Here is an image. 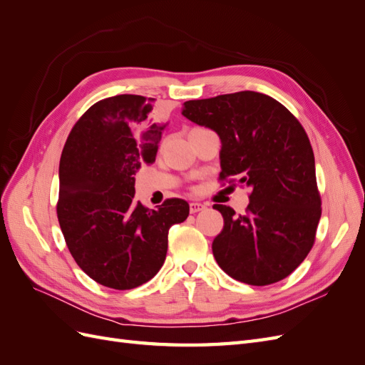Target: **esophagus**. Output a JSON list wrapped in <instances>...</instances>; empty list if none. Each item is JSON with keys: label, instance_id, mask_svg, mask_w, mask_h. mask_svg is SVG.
<instances>
[{"label": "esophagus", "instance_id": "esophagus-1", "mask_svg": "<svg viewBox=\"0 0 365 365\" xmlns=\"http://www.w3.org/2000/svg\"><path fill=\"white\" fill-rule=\"evenodd\" d=\"M205 205L201 204V202H190V213H197L201 212V210H204Z\"/></svg>", "mask_w": 365, "mask_h": 365}]
</instances>
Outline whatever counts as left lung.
<instances>
[{
  "instance_id": "8db88e82",
  "label": "left lung",
  "mask_w": 365,
  "mask_h": 365,
  "mask_svg": "<svg viewBox=\"0 0 365 365\" xmlns=\"http://www.w3.org/2000/svg\"><path fill=\"white\" fill-rule=\"evenodd\" d=\"M181 114L220 138V178L252 189L245 215L215 204L224 228L213 256L230 277L279 282L311 251L322 217L314 150L303 126L275 98L240 91L184 102Z\"/></svg>"
}]
</instances>
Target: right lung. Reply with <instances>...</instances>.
Wrapping results in <instances>:
<instances>
[{
    "mask_svg": "<svg viewBox=\"0 0 365 365\" xmlns=\"http://www.w3.org/2000/svg\"><path fill=\"white\" fill-rule=\"evenodd\" d=\"M155 98L120 94L94 103L77 121L59 164L58 219L81 269L113 289L149 282L165 260L172 225L189 204L157 210L134 202L135 170L155 161L165 125L153 120Z\"/></svg>",
    "mask_w": 365,
    "mask_h": 365,
    "instance_id": "1",
    "label": "right lung"
}]
</instances>
